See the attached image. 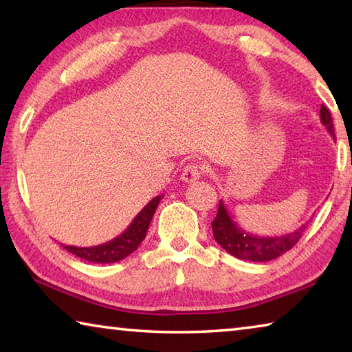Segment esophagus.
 Listing matches in <instances>:
<instances>
[{"mask_svg": "<svg viewBox=\"0 0 352 352\" xmlns=\"http://www.w3.org/2000/svg\"><path fill=\"white\" fill-rule=\"evenodd\" d=\"M204 172L205 170L200 164L189 163L182 172V180H184L186 183H194V182H197L201 175H204Z\"/></svg>", "mask_w": 352, "mask_h": 352, "instance_id": "1", "label": "esophagus"}]
</instances>
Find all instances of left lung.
Wrapping results in <instances>:
<instances>
[{
	"label": "left lung",
	"mask_w": 352,
	"mask_h": 352,
	"mask_svg": "<svg viewBox=\"0 0 352 352\" xmlns=\"http://www.w3.org/2000/svg\"><path fill=\"white\" fill-rule=\"evenodd\" d=\"M320 119L321 124H323L327 132L331 133L332 138H336L331 113L324 105H321L320 109ZM211 226L214 239H216V242L223 250H226L230 254H233L234 258L253 262H267L276 259L278 256H281L285 252H289L290 248H294L295 243L301 239L307 223L301 225L298 230L283 236L262 237L250 234L231 219L228 210H226V206L223 205V201L220 200L217 216L212 220Z\"/></svg>",
	"instance_id": "1"
}]
</instances>
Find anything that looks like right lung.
Segmentation results:
<instances>
[{"label":"right lung","instance_id":"obj_1","mask_svg":"<svg viewBox=\"0 0 352 352\" xmlns=\"http://www.w3.org/2000/svg\"><path fill=\"white\" fill-rule=\"evenodd\" d=\"M163 195L152 199L148 204L138 212V216L133 219V222L127 226V230L122 234H119L115 239H111L105 243H100L96 247H73V245H60L68 250L69 253L76 254L77 258L94 262V264H111L124 258H127L130 253H133L140 243L144 241L148 225L152 222V217L160 200Z\"/></svg>","mask_w":352,"mask_h":352}]
</instances>
